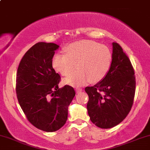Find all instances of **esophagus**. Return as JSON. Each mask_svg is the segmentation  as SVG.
I'll return each instance as SVG.
<instances>
[{"instance_id":"obj_1","label":"esophagus","mask_w":150,"mask_h":150,"mask_svg":"<svg viewBox=\"0 0 150 150\" xmlns=\"http://www.w3.org/2000/svg\"><path fill=\"white\" fill-rule=\"evenodd\" d=\"M75 91H76L77 93H80V92H82V89H80V88H76V89H75Z\"/></svg>"}]
</instances>
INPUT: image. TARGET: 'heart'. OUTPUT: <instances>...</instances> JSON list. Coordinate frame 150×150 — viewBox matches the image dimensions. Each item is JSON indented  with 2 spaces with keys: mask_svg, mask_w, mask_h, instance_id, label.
Instances as JSON below:
<instances>
[{
  "mask_svg": "<svg viewBox=\"0 0 150 150\" xmlns=\"http://www.w3.org/2000/svg\"><path fill=\"white\" fill-rule=\"evenodd\" d=\"M66 55L56 54L52 59V66L65 78L66 84L82 85L87 82L101 81L110 69L112 54L108 47L91 40H80L71 43L65 50Z\"/></svg>",
  "mask_w": 150,
  "mask_h": 150,
  "instance_id": "b5f03b06",
  "label": "heart"
}]
</instances>
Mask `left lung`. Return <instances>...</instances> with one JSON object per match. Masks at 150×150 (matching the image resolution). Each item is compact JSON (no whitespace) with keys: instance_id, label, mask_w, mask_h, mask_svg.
Here are the masks:
<instances>
[{"instance_id":"left-lung-1","label":"left lung","mask_w":150,"mask_h":150,"mask_svg":"<svg viewBox=\"0 0 150 150\" xmlns=\"http://www.w3.org/2000/svg\"><path fill=\"white\" fill-rule=\"evenodd\" d=\"M110 69L101 82L86 86L88 114L92 123L110 129L123 121L131 111L136 92V76L129 58L118 43H112Z\"/></svg>"}]
</instances>
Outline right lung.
Wrapping results in <instances>:
<instances>
[{
	"mask_svg": "<svg viewBox=\"0 0 150 150\" xmlns=\"http://www.w3.org/2000/svg\"><path fill=\"white\" fill-rule=\"evenodd\" d=\"M59 45L38 42L31 47L19 63L16 77L19 103L32 125L42 131L60 129L68 119V108L75 91L65 85L59 89V74L52 67Z\"/></svg>",
	"mask_w": 150,
	"mask_h": 150,
	"instance_id": "1",
	"label": "right lung"
}]
</instances>
